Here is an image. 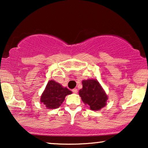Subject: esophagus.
<instances>
[{
    "label": "esophagus",
    "mask_w": 148,
    "mask_h": 148,
    "mask_svg": "<svg viewBox=\"0 0 148 148\" xmlns=\"http://www.w3.org/2000/svg\"><path fill=\"white\" fill-rule=\"evenodd\" d=\"M72 92H74V93H77L78 89H77V88H74V89H72Z\"/></svg>",
    "instance_id": "34e87169"
}]
</instances>
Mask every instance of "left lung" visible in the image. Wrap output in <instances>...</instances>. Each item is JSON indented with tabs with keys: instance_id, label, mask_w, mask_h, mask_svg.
<instances>
[{
	"instance_id": "left-lung-1",
	"label": "left lung",
	"mask_w": 148,
	"mask_h": 148,
	"mask_svg": "<svg viewBox=\"0 0 148 148\" xmlns=\"http://www.w3.org/2000/svg\"><path fill=\"white\" fill-rule=\"evenodd\" d=\"M82 84V88L79 90V95L90 110L97 111L106 105L108 96L98 81L95 79L84 80Z\"/></svg>"
}]
</instances>
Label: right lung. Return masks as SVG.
I'll return each instance as SVG.
<instances>
[{"label": "right lung", "instance_id": "add662e5", "mask_svg": "<svg viewBox=\"0 0 148 148\" xmlns=\"http://www.w3.org/2000/svg\"><path fill=\"white\" fill-rule=\"evenodd\" d=\"M72 91L63 87L60 83L52 80L48 82L40 97V102L48 109L58 108L64 101L65 97Z\"/></svg>", "mask_w": 148, "mask_h": 148}]
</instances>
